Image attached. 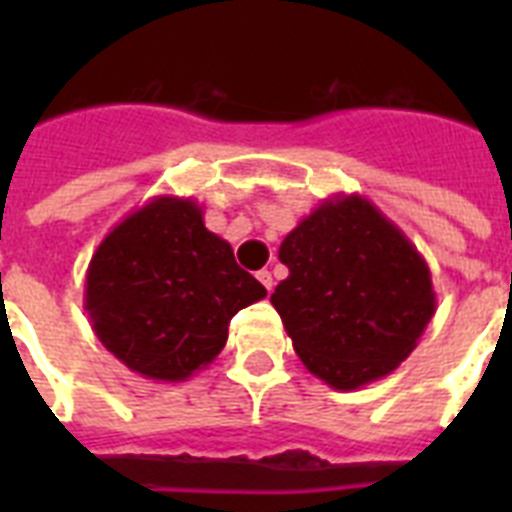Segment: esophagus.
I'll list each match as a JSON object with an SVG mask.
<instances>
[{"instance_id": "esophagus-1", "label": "esophagus", "mask_w": 512, "mask_h": 512, "mask_svg": "<svg viewBox=\"0 0 512 512\" xmlns=\"http://www.w3.org/2000/svg\"><path fill=\"white\" fill-rule=\"evenodd\" d=\"M257 281H260V284H263V287L268 289V292H271V289H273V276H271V271H260V273H257Z\"/></svg>"}]
</instances>
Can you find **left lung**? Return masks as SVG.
<instances>
[{
  "label": "left lung",
  "instance_id": "1",
  "mask_svg": "<svg viewBox=\"0 0 512 512\" xmlns=\"http://www.w3.org/2000/svg\"><path fill=\"white\" fill-rule=\"evenodd\" d=\"M271 295L295 353L329 388L356 390L409 358L436 313L430 268L372 201H321L284 236Z\"/></svg>",
  "mask_w": 512,
  "mask_h": 512
}]
</instances>
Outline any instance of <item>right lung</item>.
<instances>
[{"instance_id":"1","label":"right lung","mask_w":512,"mask_h":512,"mask_svg":"<svg viewBox=\"0 0 512 512\" xmlns=\"http://www.w3.org/2000/svg\"><path fill=\"white\" fill-rule=\"evenodd\" d=\"M201 215L193 199L154 196L100 241L87 268L95 335L148 380L183 382L212 364L228 321L268 295Z\"/></svg>"}]
</instances>
